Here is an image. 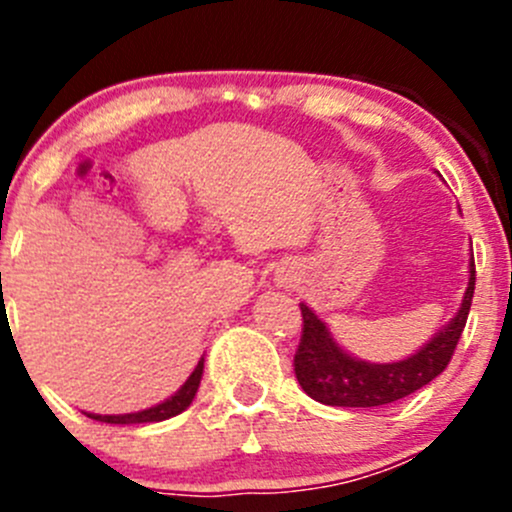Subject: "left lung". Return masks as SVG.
Instances as JSON below:
<instances>
[{"label":"left lung","mask_w":512,"mask_h":512,"mask_svg":"<svg viewBox=\"0 0 512 512\" xmlns=\"http://www.w3.org/2000/svg\"><path fill=\"white\" fill-rule=\"evenodd\" d=\"M473 289H476V262L471 257V277H468V289L456 317L416 354L394 364H369V361L349 356L334 342L327 324L307 304H299L302 339L294 354V374H297L299 386L319 404L349 406V409L394 404L423 389L428 381H433L446 369L456 352L458 339L466 329L468 312H471Z\"/></svg>","instance_id":"1"}]
</instances>
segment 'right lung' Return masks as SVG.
Masks as SVG:
<instances>
[{
	"mask_svg": "<svg viewBox=\"0 0 512 512\" xmlns=\"http://www.w3.org/2000/svg\"><path fill=\"white\" fill-rule=\"evenodd\" d=\"M200 379H203V359L198 361V366H195L193 374L188 376V381H185V384L180 386V389L175 391L170 399H165L163 404L153 406V409L138 411V414H118V416L86 414V416L94 418V421H103V423H158V421H165V418L183 414V411L193 404L195 394H198Z\"/></svg>",
	"mask_w": 512,
	"mask_h": 512,
	"instance_id": "add662e5",
	"label": "right lung"
}]
</instances>
